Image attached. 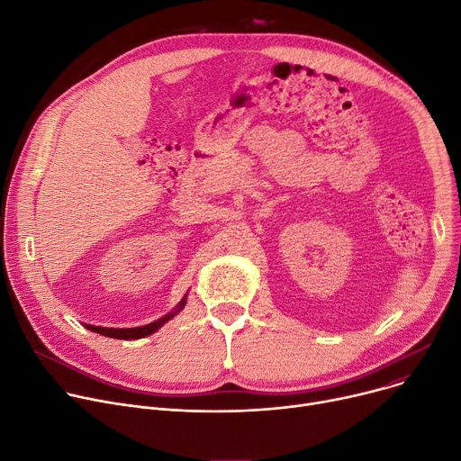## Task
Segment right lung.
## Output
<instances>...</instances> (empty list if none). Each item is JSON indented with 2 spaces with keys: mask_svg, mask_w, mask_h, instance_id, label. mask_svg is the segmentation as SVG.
<instances>
[{
  "mask_svg": "<svg viewBox=\"0 0 461 461\" xmlns=\"http://www.w3.org/2000/svg\"><path fill=\"white\" fill-rule=\"evenodd\" d=\"M185 304H186V295L181 299V303L172 312L166 313V316L158 318L157 321H153L149 325H143V327H132V329H112V327H95V325H84V327L96 332V334H103V336H108V338H117V340H140V338H145V336L157 332L164 323H167L169 320L176 318L177 313L185 308Z\"/></svg>",
  "mask_w": 461,
  "mask_h": 461,
  "instance_id": "add662e5",
  "label": "right lung"
}]
</instances>
